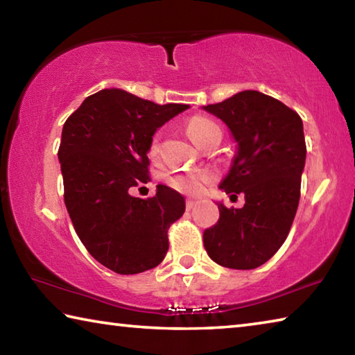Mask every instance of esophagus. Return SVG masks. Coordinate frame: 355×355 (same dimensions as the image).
Wrapping results in <instances>:
<instances>
[{"mask_svg":"<svg viewBox=\"0 0 355 355\" xmlns=\"http://www.w3.org/2000/svg\"><path fill=\"white\" fill-rule=\"evenodd\" d=\"M197 203H199V200H196V199H188V200H186V208H188V209H192L194 207H197Z\"/></svg>","mask_w":355,"mask_h":355,"instance_id":"34e87169","label":"esophagus"}]
</instances>
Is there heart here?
Segmentation results:
<instances>
[{"mask_svg":"<svg viewBox=\"0 0 355 355\" xmlns=\"http://www.w3.org/2000/svg\"><path fill=\"white\" fill-rule=\"evenodd\" d=\"M214 122H211L209 119L205 117H192L188 125H186V133L191 137V141L196 144L197 137L200 136V133L205 128L211 127ZM152 150L155 152L156 150V142H153ZM211 182V177L207 172H200V171H191V172H184V173H178V175L171 177L169 183L173 186V188L184 192V194L189 196H197L202 194L205 191L207 186Z\"/></svg>","mask_w":355,"mask_h":355,"instance_id":"heart-1","label":"heart"}]
</instances>
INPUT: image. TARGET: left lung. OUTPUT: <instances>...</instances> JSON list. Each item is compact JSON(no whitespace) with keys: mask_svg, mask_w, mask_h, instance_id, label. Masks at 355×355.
<instances>
[{"mask_svg":"<svg viewBox=\"0 0 355 355\" xmlns=\"http://www.w3.org/2000/svg\"><path fill=\"white\" fill-rule=\"evenodd\" d=\"M230 130L236 152L219 189L243 192V208L218 202L219 219L203 232L208 257L220 266L255 269L266 263L290 233L305 167L302 120L282 101L243 91L202 106Z\"/></svg>","mask_w":355,"mask_h":355,"instance_id":"1","label":"left lung"}]
</instances>
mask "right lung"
Listing matches in <instances>:
<instances>
[{"label": "right lung", "mask_w": 355, "mask_h": 355, "mask_svg": "<svg viewBox=\"0 0 355 355\" xmlns=\"http://www.w3.org/2000/svg\"><path fill=\"white\" fill-rule=\"evenodd\" d=\"M189 105H156L122 89H103L65 120L58 158L64 200L76 235L95 260L117 274H139L164 260L167 230L184 197L166 184L139 199L153 135Z\"/></svg>", "instance_id": "1"}]
</instances>
